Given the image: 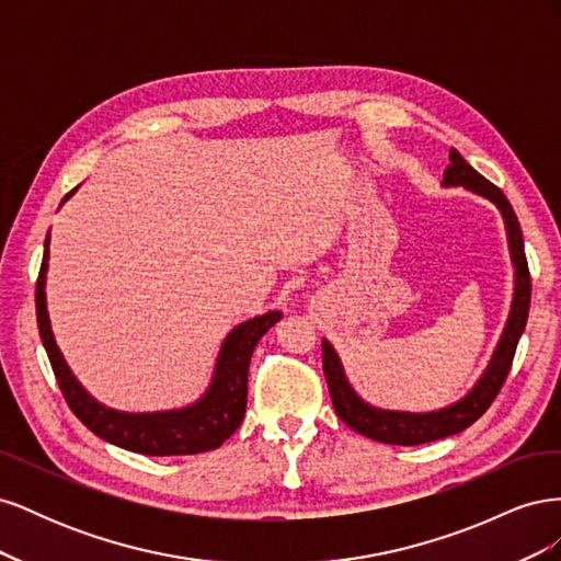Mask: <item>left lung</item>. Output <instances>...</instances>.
Segmentation results:
<instances>
[{
	"mask_svg": "<svg viewBox=\"0 0 561 561\" xmlns=\"http://www.w3.org/2000/svg\"><path fill=\"white\" fill-rule=\"evenodd\" d=\"M449 165L445 171V186H463V190L484 196L486 201L494 203L501 210L505 231H507V245H511V257L515 266V297L513 309L507 316V325L501 334V342L494 351L482 379L474 383V388L466 398L454 402L451 407H445L439 412H426V414H412V412H390V410H377V407L367 404L358 393L348 386L339 355L334 353L328 339H322V371H325L330 398L334 404L336 416L342 419L348 428L360 433L369 439L386 445H426L433 439H443L449 435H456L466 431L470 423L478 421L489 404L494 402L499 390L507 377V371L513 367V358L517 351V342L524 332L526 318H529V301H531V276L529 264H526L524 254V239L522 229L517 222V215L511 206V201L499 190L496 184H491L486 178H482L474 168L458 154L456 149L449 151Z\"/></svg>",
	"mask_w": 561,
	"mask_h": 561,
	"instance_id": "obj_1",
	"label": "left lung"
}]
</instances>
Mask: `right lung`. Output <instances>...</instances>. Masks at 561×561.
I'll use <instances>...</instances> for the list:
<instances>
[{"instance_id": "obj_1", "label": "right lung", "mask_w": 561, "mask_h": 561, "mask_svg": "<svg viewBox=\"0 0 561 561\" xmlns=\"http://www.w3.org/2000/svg\"><path fill=\"white\" fill-rule=\"evenodd\" d=\"M75 192V190H72ZM67 194L62 201L72 196ZM46 264H48V236H46V252L37 278V325L42 344L54 367V375L62 390L67 407L77 414V419L98 437L107 443L138 451L145 456H184V454H201L217 449L225 443L233 431L241 426L245 416L248 402V367L252 351L257 346L264 332L280 320V311H268L264 316L252 318L243 325L236 328L219 351L215 377L196 404L184 407V410L173 412H154V414H128L107 410L105 404L95 402L62 360V355L56 346L54 332L46 313Z\"/></svg>"}]
</instances>
